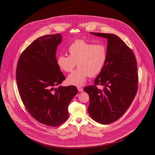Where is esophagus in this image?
<instances>
[{
  "label": "esophagus",
  "instance_id": "obj_1",
  "mask_svg": "<svg viewBox=\"0 0 155 155\" xmlns=\"http://www.w3.org/2000/svg\"><path fill=\"white\" fill-rule=\"evenodd\" d=\"M77 89H78V90L79 92H82V91H83V88H82L81 86H78V87H77Z\"/></svg>",
  "mask_w": 155,
  "mask_h": 155
}]
</instances>
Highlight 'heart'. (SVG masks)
I'll list each match as a JSON object with an SVG mask.
<instances>
[{
  "label": "heart",
  "mask_w": 155,
  "mask_h": 155,
  "mask_svg": "<svg viewBox=\"0 0 155 155\" xmlns=\"http://www.w3.org/2000/svg\"><path fill=\"white\" fill-rule=\"evenodd\" d=\"M69 55L60 54L57 63L61 70L71 72L76 65L78 68L68 77L70 84L81 86L88 77H94L103 70L107 61V48L103 44H94L84 40H76L68 47Z\"/></svg>",
  "instance_id": "1"
}]
</instances>
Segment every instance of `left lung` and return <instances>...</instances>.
<instances>
[{
  "label": "left lung",
  "instance_id": "left-lung-1",
  "mask_svg": "<svg viewBox=\"0 0 155 155\" xmlns=\"http://www.w3.org/2000/svg\"><path fill=\"white\" fill-rule=\"evenodd\" d=\"M91 34L107 38L108 57L94 84L84 88L90 96L87 111L96 122L108 124L123 116L136 95L139 80L137 61L131 49L116 35ZM97 85H104V89H99Z\"/></svg>",
  "mask_w": 155,
  "mask_h": 155
}]
</instances>
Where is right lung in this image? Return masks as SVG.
I'll use <instances>...</instances> for the list:
<instances>
[{
	"label": "right lung",
	"mask_w": 155,
	"mask_h": 155,
	"mask_svg": "<svg viewBox=\"0 0 155 155\" xmlns=\"http://www.w3.org/2000/svg\"><path fill=\"white\" fill-rule=\"evenodd\" d=\"M61 41L59 33L35 40L21 53L16 71L19 94L28 112L39 123L51 127L67 120L68 106L78 93L72 85L53 87L65 79L56 57Z\"/></svg>",
	"instance_id": "1"
}]
</instances>
